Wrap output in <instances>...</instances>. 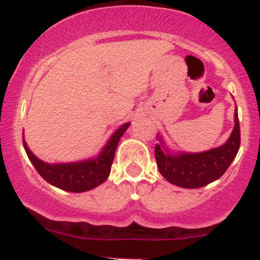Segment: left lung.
<instances>
[{
	"label": "left lung",
	"mask_w": 260,
	"mask_h": 260,
	"mask_svg": "<svg viewBox=\"0 0 260 260\" xmlns=\"http://www.w3.org/2000/svg\"><path fill=\"white\" fill-rule=\"evenodd\" d=\"M234 128L229 139L219 147L203 152H174L166 146L163 138L155 147V159L161 176L181 188H201L216 181L236 159L241 145L238 112L234 113Z\"/></svg>",
	"instance_id": "left-lung-1"
}]
</instances>
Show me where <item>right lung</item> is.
Returning <instances> with one entry per match:
<instances>
[{
    "mask_svg": "<svg viewBox=\"0 0 260 260\" xmlns=\"http://www.w3.org/2000/svg\"><path fill=\"white\" fill-rule=\"evenodd\" d=\"M128 126L130 122H126L117 128L97 156L73 163H46L31 152L24 139L23 147L38 174L44 180L67 192L80 193L99 187L108 179L118 142Z\"/></svg>",
    "mask_w": 260,
    "mask_h": 260,
    "instance_id": "obj_1",
    "label": "right lung"
}]
</instances>
